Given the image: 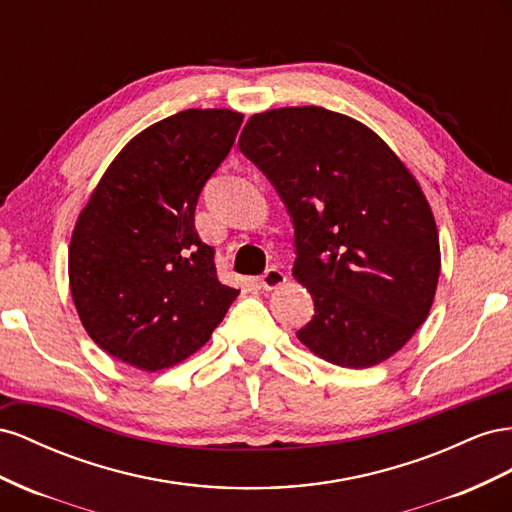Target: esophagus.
Returning a JSON list of instances; mask_svg holds the SVG:
<instances>
[{"label": "esophagus", "mask_w": 512, "mask_h": 512, "mask_svg": "<svg viewBox=\"0 0 512 512\" xmlns=\"http://www.w3.org/2000/svg\"><path fill=\"white\" fill-rule=\"evenodd\" d=\"M287 283V274L279 268H268L264 274H261L259 279V285L264 287L266 291H272V289H279Z\"/></svg>", "instance_id": "1"}]
</instances>
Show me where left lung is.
<instances>
[{"mask_svg":"<svg viewBox=\"0 0 512 512\" xmlns=\"http://www.w3.org/2000/svg\"><path fill=\"white\" fill-rule=\"evenodd\" d=\"M238 145L294 218L291 274L315 302L300 343L345 369L397 354L429 317L442 268L412 171L369 126L315 105L251 115Z\"/></svg>","mask_w":512,"mask_h":512,"instance_id":"8db88e82","label":"left lung"}]
</instances>
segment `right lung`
Listing matches in <instances>:
<instances>
[{
    "mask_svg": "<svg viewBox=\"0 0 512 512\" xmlns=\"http://www.w3.org/2000/svg\"><path fill=\"white\" fill-rule=\"evenodd\" d=\"M244 115L186 109L130 139L72 229L70 294L92 341L130 367L163 371L193 356L240 289L216 276L195 206Z\"/></svg>",
    "mask_w": 512,
    "mask_h": 512,
    "instance_id": "add662e5",
    "label": "right lung"
}]
</instances>
